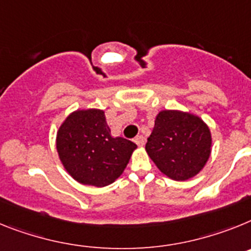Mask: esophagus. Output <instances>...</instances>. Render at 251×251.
Here are the masks:
<instances>
[{"instance_id": "esophagus-1", "label": "esophagus", "mask_w": 251, "mask_h": 251, "mask_svg": "<svg viewBox=\"0 0 251 251\" xmlns=\"http://www.w3.org/2000/svg\"><path fill=\"white\" fill-rule=\"evenodd\" d=\"M134 141H135V144L138 145V147H144V145H145V139H144L143 136H141V135L136 136Z\"/></svg>"}]
</instances>
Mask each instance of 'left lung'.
<instances>
[{
  "label": "left lung",
  "instance_id": "1",
  "mask_svg": "<svg viewBox=\"0 0 251 251\" xmlns=\"http://www.w3.org/2000/svg\"><path fill=\"white\" fill-rule=\"evenodd\" d=\"M148 155L164 176L173 180L196 177L212 150L211 130L195 113L162 110L145 145Z\"/></svg>",
  "mask_w": 251,
  "mask_h": 251
}]
</instances>
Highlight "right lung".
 <instances>
[{"label": "right lung", "instance_id": "right-lung-1", "mask_svg": "<svg viewBox=\"0 0 251 251\" xmlns=\"http://www.w3.org/2000/svg\"><path fill=\"white\" fill-rule=\"evenodd\" d=\"M56 151L67 173L80 184L106 187L124 173L136 144L111 135L104 111L79 108L60 124Z\"/></svg>", "mask_w": 251, "mask_h": 251}]
</instances>
